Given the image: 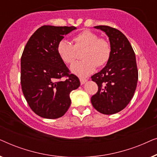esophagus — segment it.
<instances>
[{
    "label": "esophagus",
    "mask_w": 157,
    "mask_h": 157,
    "mask_svg": "<svg viewBox=\"0 0 157 157\" xmlns=\"http://www.w3.org/2000/svg\"><path fill=\"white\" fill-rule=\"evenodd\" d=\"M86 81H87V79H86V78H80V82H81V85L84 84V83L86 82Z\"/></svg>",
    "instance_id": "esophagus-1"
}]
</instances>
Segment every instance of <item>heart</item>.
Listing matches in <instances>:
<instances>
[{
  "label": "heart",
  "mask_w": 157,
  "mask_h": 157,
  "mask_svg": "<svg viewBox=\"0 0 157 157\" xmlns=\"http://www.w3.org/2000/svg\"><path fill=\"white\" fill-rule=\"evenodd\" d=\"M74 45L67 40H60L57 46L59 57L66 64H71L77 56V51L83 50V60L73 64L71 71L80 77H86L95 71L96 66L102 67L111 58V47L108 40L99 38L97 34L84 31L73 38Z\"/></svg>",
  "instance_id": "1"
}]
</instances>
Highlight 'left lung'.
Returning a JSON list of instances; mask_svg holds the SVG:
<instances>
[{"label":"left lung","mask_w":157,"mask_h":157,"mask_svg":"<svg viewBox=\"0 0 157 157\" xmlns=\"http://www.w3.org/2000/svg\"><path fill=\"white\" fill-rule=\"evenodd\" d=\"M94 28L108 36L111 54L106 66L91 76L98 89L91 101L98 112L113 114L123 110L134 94L138 81L136 56L127 38L119 30L107 25Z\"/></svg>","instance_id":"obj_1"}]
</instances>
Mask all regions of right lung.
I'll list each match as a JSON object with an SVG mask.
<instances>
[{
    "label": "right lung",
    "instance_id": "right-lung-1",
    "mask_svg": "<svg viewBox=\"0 0 157 157\" xmlns=\"http://www.w3.org/2000/svg\"><path fill=\"white\" fill-rule=\"evenodd\" d=\"M74 26L43 25L25 45L21 59V83L30 108L46 119H58L71 105L69 94L80 81L61 59L57 46ZM66 79L63 80L62 78Z\"/></svg>",
    "mask_w": 157,
    "mask_h": 157
}]
</instances>
